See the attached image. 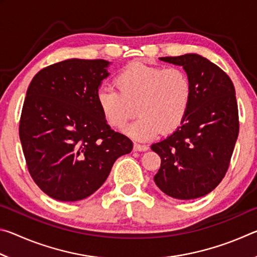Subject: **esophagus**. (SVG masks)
I'll return each mask as SVG.
<instances>
[{"instance_id": "34e87169", "label": "esophagus", "mask_w": 257, "mask_h": 257, "mask_svg": "<svg viewBox=\"0 0 257 257\" xmlns=\"http://www.w3.org/2000/svg\"><path fill=\"white\" fill-rule=\"evenodd\" d=\"M147 150H149V146H147V145L137 144V143H135V144H134V151L135 152H145Z\"/></svg>"}]
</instances>
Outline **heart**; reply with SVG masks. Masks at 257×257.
<instances>
[{
	"mask_svg": "<svg viewBox=\"0 0 257 257\" xmlns=\"http://www.w3.org/2000/svg\"><path fill=\"white\" fill-rule=\"evenodd\" d=\"M114 88L103 87L96 94L99 110L110 127L122 130L139 113L125 134L136 141H149L175 132L188 114L193 86L188 73L178 67L133 62L114 79Z\"/></svg>",
	"mask_w": 257,
	"mask_h": 257,
	"instance_id": "heart-1",
	"label": "heart"
}]
</instances>
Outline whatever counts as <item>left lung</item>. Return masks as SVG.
Wrapping results in <instances>:
<instances>
[{
	"mask_svg": "<svg viewBox=\"0 0 257 257\" xmlns=\"http://www.w3.org/2000/svg\"><path fill=\"white\" fill-rule=\"evenodd\" d=\"M160 60L185 69L193 86V98L184 123L151 146L161 158L154 181L173 198L205 196L223 179L237 142L239 120L233 84L222 69L202 55L189 53Z\"/></svg>",
	"mask_w": 257,
	"mask_h": 257,
	"instance_id": "obj_1",
	"label": "left lung"
}]
</instances>
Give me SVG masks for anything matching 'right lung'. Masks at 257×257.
Returning a JSON list of instances; mask_svg holds the SVG:
<instances>
[{
    "instance_id": "add662e5",
    "label": "right lung",
    "mask_w": 257,
    "mask_h": 257,
    "mask_svg": "<svg viewBox=\"0 0 257 257\" xmlns=\"http://www.w3.org/2000/svg\"><path fill=\"white\" fill-rule=\"evenodd\" d=\"M105 60L70 59L36 73L27 89L19 136L30 176L50 197L76 202L94 194L133 142L104 120L96 94Z\"/></svg>"
}]
</instances>
